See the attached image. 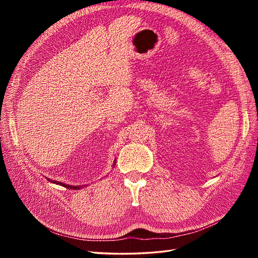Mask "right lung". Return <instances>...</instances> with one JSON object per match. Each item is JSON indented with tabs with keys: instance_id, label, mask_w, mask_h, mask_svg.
Segmentation results:
<instances>
[{
	"instance_id": "add662e5",
	"label": "right lung",
	"mask_w": 258,
	"mask_h": 258,
	"mask_svg": "<svg viewBox=\"0 0 258 258\" xmlns=\"http://www.w3.org/2000/svg\"><path fill=\"white\" fill-rule=\"evenodd\" d=\"M51 180V179H50ZM53 182V180H52ZM53 183H55V184H58V185H62V186H64V187H67V188H73V189H79L80 188V186H72V185H67V184H63V183H58V182H56V180H54Z\"/></svg>"
}]
</instances>
